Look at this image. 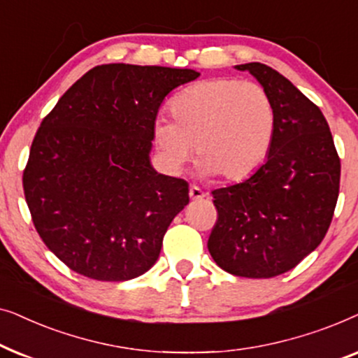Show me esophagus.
I'll return each instance as SVG.
<instances>
[{
  "label": "esophagus",
  "instance_id": "34e87169",
  "mask_svg": "<svg viewBox=\"0 0 358 358\" xmlns=\"http://www.w3.org/2000/svg\"><path fill=\"white\" fill-rule=\"evenodd\" d=\"M189 195H190V199H192V200H200V199L205 197V192L200 187H197V185H190Z\"/></svg>",
  "mask_w": 358,
  "mask_h": 358
}]
</instances>
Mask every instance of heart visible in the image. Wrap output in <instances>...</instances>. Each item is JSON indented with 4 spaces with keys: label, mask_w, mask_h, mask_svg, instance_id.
I'll list each match as a JSON object with an SVG mask.
<instances>
[{
    "label": "heart",
    "mask_w": 358,
    "mask_h": 358,
    "mask_svg": "<svg viewBox=\"0 0 358 358\" xmlns=\"http://www.w3.org/2000/svg\"><path fill=\"white\" fill-rule=\"evenodd\" d=\"M173 119L159 115L153 138L166 168L173 173L194 153L202 176L227 180L251 176L271 151L275 110L261 85L233 78L195 83L174 97Z\"/></svg>",
    "instance_id": "heart-1"
}]
</instances>
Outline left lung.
<instances>
[{"mask_svg":"<svg viewBox=\"0 0 358 358\" xmlns=\"http://www.w3.org/2000/svg\"><path fill=\"white\" fill-rule=\"evenodd\" d=\"M249 71L275 110L267 161L243 182L213 190L218 220L210 233L213 261L233 275L271 278L292 271L329 229L339 197L341 159L320 107L273 68Z\"/></svg>","mask_w":358,"mask_h":358,"instance_id":"left-lung-1","label":"left lung"}]
</instances>
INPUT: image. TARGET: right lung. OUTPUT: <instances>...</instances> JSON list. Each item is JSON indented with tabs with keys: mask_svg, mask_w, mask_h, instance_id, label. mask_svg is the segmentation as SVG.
I'll use <instances>...</instances> for the list:
<instances>
[{
	"mask_svg": "<svg viewBox=\"0 0 358 358\" xmlns=\"http://www.w3.org/2000/svg\"><path fill=\"white\" fill-rule=\"evenodd\" d=\"M199 71L99 65L60 97L34 136L22 176L38 236L71 271L124 282L158 261L164 233L189 203L184 179L150 163L164 97Z\"/></svg>",
	"mask_w": 358,
	"mask_h": 358,
	"instance_id": "right-lung-1",
	"label": "right lung"
}]
</instances>
